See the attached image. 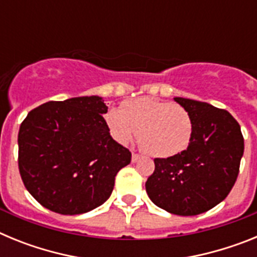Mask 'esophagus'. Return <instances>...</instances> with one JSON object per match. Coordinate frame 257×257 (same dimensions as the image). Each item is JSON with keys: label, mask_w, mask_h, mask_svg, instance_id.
I'll list each match as a JSON object with an SVG mask.
<instances>
[{"label": "esophagus", "mask_w": 257, "mask_h": 257, "mask_svg": "<svg viewBox=\"0 0 257 257\" xmlns=\"http://www.w3.org/2000/svg\"><path fill=\"white\" fill-rule=\"evenodd\" d=\"M139 160H140L139 154L134 153V152H133V157H131V161H133V162L135 163V162H138V161H139Z\"/></svg>", "instance_id": "obj_1"}]
</instances>
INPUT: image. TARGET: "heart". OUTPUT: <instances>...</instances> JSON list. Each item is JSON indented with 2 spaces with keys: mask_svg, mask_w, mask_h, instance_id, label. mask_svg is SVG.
<instances>
[{
  "mask_svg": "<svg viewBox=\"0 0 257 257\" xmlns=\"http://www.w3.org/2000/svg\"><path fill=\"white\" fill-rule=\"evenodd\" d=\"M105 122L113 138L127 144L139 133L140 147L157 158H169L188 148L193 134L189 112L178 104L142 97L110 108Z\"/></svg>",
  "mask_w": 257,
  "mask_h": 257,
  "instance_id": "heart-1",
  "label": "heart"
}]
</instances>
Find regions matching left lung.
I'll return each instance as SVG.
<instances>
[{
	"instance_id": "1",
	"label": "left lung",
	"mask_w": 257,
	"mask_h": 257,
	"mask_svg": "<svg viewBox=\"0 0 257 257\" xmlns=\"http://www.w3.org/2000/svg\"><path fill=\"white\" fill-rule=\"evenodd\" d=\"M174 100L192 117V139L181 153L154 160L156 169L145 189L158 207L193 216L219 205L230 193L243 156V136L225 109L185 97Z\"/></svg>"
}]
</instances>
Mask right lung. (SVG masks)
Returning a JSON list of instances; mask_svg holds the SVG:
<instances>
[{
  "label": "right lung",
  "mask_w": 257,
  "mask_h": 257,
  "mask_svg": "<svg viewBox=\"0 0 257 257\" xmlns=\"http://www.w3.org/2000/svg\"><path fill=\"white\" fill-rule=\"evenodd\" d=\"M100 96L49 101L28 113L18 135L19 172L49 210L79 215L103 205L131 152L109 134Z\"/></svg>",
  "instance_id": "right-lung-1"
}]
</instances>
